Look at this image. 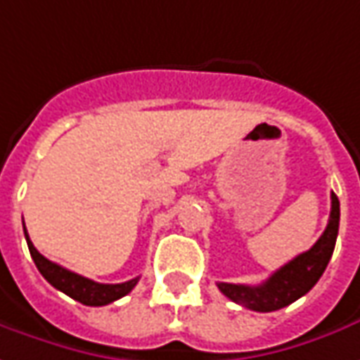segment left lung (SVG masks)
Here are the masks:
<instances>
[{
    "mask_svg": "<svg viewBox=\"0 0 360 360\" xmlns=\"http://www.w3.org/2000/svg\"><path fill=\"white\" fill-rule=\"evenodd\" d=\"M339 217H341L339 199L335 193H331V214H329L327 229L309 250L295 256L292 262L276 270L260 285L219 282L217 283L219 290L234 303L248 307L252 311H260V314L282 309L295 300H300L319 282V278L323 276L325 268L333 256L335 242L339 234Z\"/></svg>",
    "mask_w": 360,
    "mask_h": 360,
    "instance_id": "obj_1",
    "label": "left lung"
}]
</instances>
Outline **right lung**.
I'll return each instance as SVG.
<instances>
[{"mask_svg":"<svg viewBox=\"0 0 360 360\" xmlns=\"http://www.w3.org/2000/svg\"><path fill=\"white\" fill-rule=\"evenodd\" d=\"M23 231H25V240L31 252V258L35 262L37 270L43 274L46 282L51 283L53 288H57L63 293H67L68 297L77 300V302L84 303V305H92V307H100V305H108V303L116 302L120 297L128 295L139 278H134L129 282L124 283H98L94 280H88L84 276H78V274L70 272L67 268L58 266V264L46 260L41 252L37 250L33 246V242L29 238L25 229V222H23Z\"/></svg>","mask_w":360,"mask_h":360,"instance_id":"right-lung-1","label":"right lung"}]
</instances>
